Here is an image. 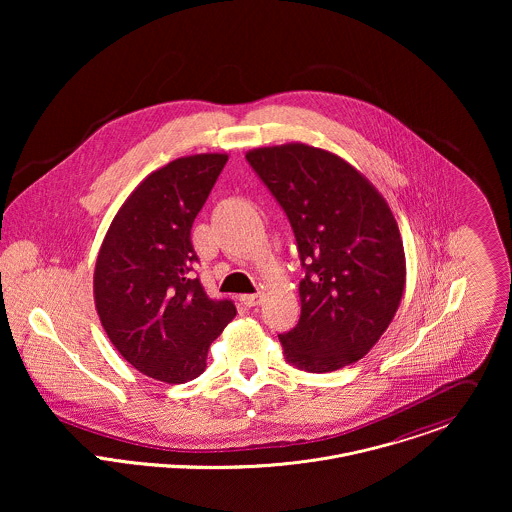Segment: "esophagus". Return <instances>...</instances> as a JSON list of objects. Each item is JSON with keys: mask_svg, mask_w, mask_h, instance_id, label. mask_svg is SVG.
I'll list each match as a JSON object with an SVG mask.
<instances>
[{"mask_svg": "<svg viewBox=\"0 0 512 512\" xmlns=\"http://www.w3.org/2000/svg\"><path fill=\"white\" fill-rule=\"evenodd\" d=\"M240 301H242L246 307H256V305H260V303L264 301V293H246V295L240 297Z\"/></svg>", "mask_w": 512, "mask_h": 512, "instance_id": "34e87169", "label": "esophagus"}]
</instances>
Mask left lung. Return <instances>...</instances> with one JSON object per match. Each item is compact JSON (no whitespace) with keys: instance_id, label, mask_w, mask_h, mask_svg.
<instances>
[{"instance_id":"1","label":"left lung","mask_w":512,"mask_h":512,"mask_svg":"<svg viewBox=\"0 0 512 512\" xmlns=\"http://www.w3.org/2000/svg\"><path fill=\"white\" fill-rule=\"evenodd\" d=\"M246 159L292 222L305 268L299 321L280 335L288 363L307 372L357 363L392 323L406 288L404 244L386 199L321 147H256Z\"/></svg>"}]
</instances>
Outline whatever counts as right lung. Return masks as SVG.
Segmentation results:
<instances>
[{
  "label": "right lung",
  "instance_id": "1",
  "mask_svg": "<svg viewBox=\"0 0 512 512\" xmlns=\"http://www.w3.org/2000/svg\"><path fill=\"white\" fill-rule=\"evenodd\" d=\"M226 161V153H197L149 173L96 256L94 303L108 339L130 365L167 384L197 378L236 315L232 301L211 299L191 274V226Z\"/></svg>",
  "mask_w": 512,
  "mask_h": 512
}]
</instances>
